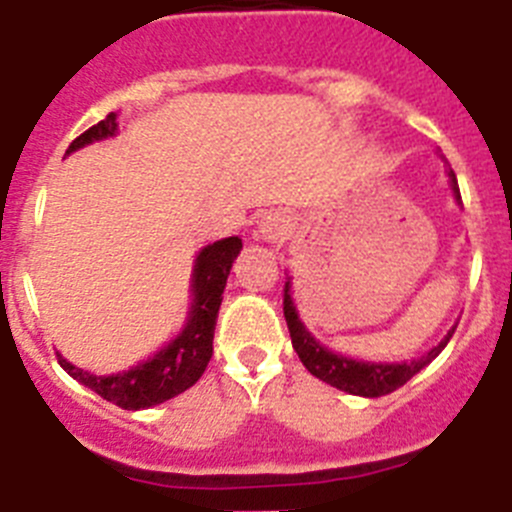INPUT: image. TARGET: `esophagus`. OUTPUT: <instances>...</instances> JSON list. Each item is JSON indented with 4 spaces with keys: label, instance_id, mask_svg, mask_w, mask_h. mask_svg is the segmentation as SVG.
Segmentation results:
<instances>
[{
    "label": "esophagus",
    "instance_id": "34e87169",
    "mask_svg": "<svg viewBox=\"0 0 512 512\" xmlns=\"http://www.w3.org/2000/svg\"><path fill=\"white\" fill-rule=\"evenodd\" d=\"M287 233H289V217L284 215V212L271 210L259 220V235L264 238V241L279 243L287 238Z\"/></svg>",
    "mask_w": 512,
    "mask_h": 512
}]
</instances>
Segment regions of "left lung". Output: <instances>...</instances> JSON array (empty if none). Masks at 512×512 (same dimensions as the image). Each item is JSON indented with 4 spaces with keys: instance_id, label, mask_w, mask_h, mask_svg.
Wrapping results in <instances>:
<instances>
[{
    "instance_id": "obj_1",
    "label": "left lung",
    "mask_w": 512,
    "mask_h": 512,
    "mask_svg": "<svg viewBox=\"0 0 512 512\" xmlns=\"http://www.w3.org/2000/svg\"><path fill=\"white\" fill-rule=\"evenodd\" d=\"M449 176L456 200H461L459 187H456V176ZM284 318H287L292 346H295L297 356H300V361L305 364L307 372H310L312 377L323 379L330 387H336V390L361 397H382L400 390L402 384L410 382L423 366H428L438 354H441L443 346L449 343V338L454 336L456 330L451 328L449 333H446V338H443L436 348H431L428 354L420 356V359L402 361V364H372V361H356L348 359V356L333 354L330 348H325L323 343H318L310 336V330L302 325L295 302H292V284H289V279L284 282Z\"/></svg>"
}]
</instances>
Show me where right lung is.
Returning a JSON list of instances; mask_svg holds the SVG:
<instances>
[{"mask_svg": "<svg viewBox=\"0 0 512 512\" xmlns=\"http://www.w3.org/2000/svg\"><path fill=\"white\" fill-rule=\"evenodd\" d=\"M115 133L117 115L110 112L97 125L84 130L66 153L89 146L94 140L112 138ZM241 248L243 243L238 235H230V238L202 248L197 261H194L192 310H189L187 325L169 346L161 348L148 361L133 366L128 372L110 374V377H97V374L84 372V369L63 359L61 354H58V364L76 382H81L84 387H89L99 397H104V400L122 410H146L171 400V397L182 395L192 384H197V379L205 374L207 364H210L217 310H220V302H223L230 266H233L235 256L241 253Z\"/></svg>", "mask_w": 512, "mask_h": 512, "instance_id": "right-lung-1", "label": "right lung"}]
</instances>
